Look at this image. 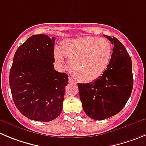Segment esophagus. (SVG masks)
Segmentation results:
<instances>
[{"label":"esophagus","mask_w":146,"mask_h":146,"mask_svg":"<svg viewBox=\"0 0 146 146\" xmlns=\"http://www.w3.org/2000/svg\"><path fill=\"white\" fill-rule=\"evenodd\" d=\"M68 80H69V82H70V83H73V84H76V81H74V80H73V78H72L69 77Z\"/></svg>","instance_id":"34e87169"}]
</instances>
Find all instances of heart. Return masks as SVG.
Wrapping results in <instances>:
<instances>
[{
  "instance_id": "1",
  "label": "heart",
  "mask_w": 146,
  "mask_h": 146,
  "mask_svg": "<svg viewBox=\"0 0 146 146\" xmlns=\"http://www.w3.org/2000/svg\"><path fill=\"white\" fill-rule=\"evenodd\" d=\"M112 54V46L107 39L87 36L68 39L62 42L60 50H54L55 60H69L70 73L77 81L89 83L96 81L107 70Z\"/></svg>"
}]
</instances>
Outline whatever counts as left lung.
<instances>
[{
	"mask_svg": "<svg viewBox=\"0 0 146 146\" xmlns=\"http://www.w3.org/2000/svg\"><path fill=\"white\" fill-rule=\"evenodd\" d=\"M105 36L114 45L107 70L96 81L78 85L84 111L96 120L119 113L128 101L133 87L131 58L117 38Z\"/></svg>",
	"mask_w": 146,
	"mask_h": 146,
	"instance_id": "1",
	"label": "left lung"
}]
</instances>
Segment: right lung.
<instances>
[{"mask_svg": "<svg viewBox=\"0 0 146 146\" xmlns=\"http://www.w3.org/2000/svg\"><path fill=\"white\" fill-rule=\"evenodd\" d=\"M54 37L30 36L15 52L9 84L13 102L30 119L50 122L62 109L68 75L54 69Z\"/></svg>", "mask_w": 146, "mask_h": 146, "instance_id": "add662e5", "label": "right lung"}]
</instances>
